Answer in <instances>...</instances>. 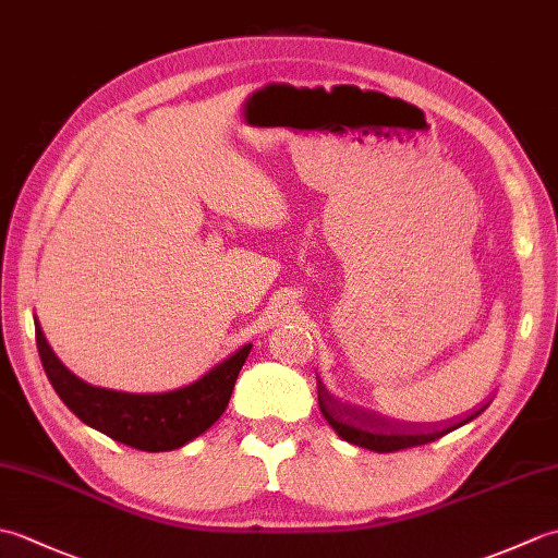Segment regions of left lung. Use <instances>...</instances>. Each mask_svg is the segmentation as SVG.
<instances>
[{
	"label": "left lung",
	"instance_id": "8db88e82",
	"mask_svg": "<svg viewBox=\"0 0 558 558\" xmlns=\"http://www.w3.org/2000/svg\"><path fill=\"white\" fill-rule=\"evenodd\" d=\"M318 408H322L328 424L333 426V429L342 438H345V441L376 450V453H393V450L432 444V441H436V438H441L448 432H453L456 426L472 420V417H468L460 424L441 426V429H438L436 424L432 426V429H420V426H414V424L393 422V420L381 417V414L369 412V410L342 405V402H338L333 396H328V390L322 384H318Z\"/></svg>",
	"mask_w": 558,
	"mask_h": 558
}]
</instances>
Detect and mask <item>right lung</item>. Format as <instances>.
Wrapping results in <instances>:
<instances>
[{
	"label": "right lung",
	"mask_w": 558,
	"mask_h": 558,
	"mask_svg": "<svg viewBox=\"0 0 558 558\" xmlns=\"http://www.w3.org/2000/svg\"><path fill=\"white\" fill-rule=\"evenodd\" d=\"M35 342H38L43 369L57 396L83 424L148 453L180 448L216 424L228 408L236 376L252 352V345H244L216 369L201 376L196 384L170 393L144 396L81 381L57 360L40 326H35Z\"/></svg>",
	"instance_id": "right-lung-1"
}]
</instances>
